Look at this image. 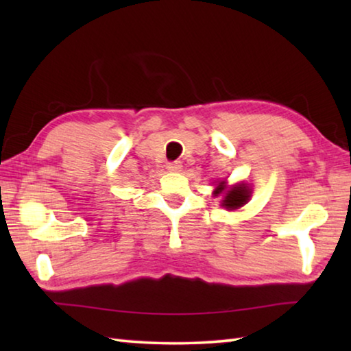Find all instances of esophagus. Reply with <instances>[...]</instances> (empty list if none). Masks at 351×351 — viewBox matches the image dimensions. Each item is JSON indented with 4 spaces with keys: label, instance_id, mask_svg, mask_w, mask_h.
<instances>
[{
    "label": "esophagus",
    "instance_id": "34e87169",
    "mask_svg": "<svg viewBox=\"0 0 351 351\" xmlns=\"http://www.w3.org/2000/svg\"><path fill=\"white\" fill-rule=\"evenodd\" d=\"M165 167H167V170H170V171H181V169H182V162H181V161L167 162V165H165Z\"/></svg>",
    "mask_w": 351,
    "mask_h": 351
}]
</instances>
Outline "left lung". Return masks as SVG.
Here are the masks:
<instances>
[{
  "label": "left lung",
  "instance_id": "8db88e82",
  "mask_svg": "<svg viewBox=\"0 0 351 351\" xmlns=\"http://www.w3.org/2000/svg\"><path fill=\"white\" fill-rule=\"evenodd\" d=\"M224 181L219 182V186L215 190V197L219 193H224V199H223V206L228 210H234L239 209L243 204H246V201L249 199V190L245 186V184H237V186L230 187L229 190H224Z\"/></svg>",
  "mask_w": 351,
  "mask_h": 351
}]
</instances>
